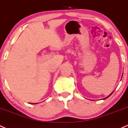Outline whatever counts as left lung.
<instances>
[{
	"label": "left lung",
	"instance_id": "1",
	"mask_svg": "<svg viewBox=\"0 0 128 128\" xmlns=\"http://www.w3.org/2000/svg\"><path fill=\"white\" fill-rule=\"evenodd\" d=\"M122 76H123V75H122ZM114 91H113V92H112V93H111V94H110V95H108V96H107V97H106V98H104V99H107V98H108V97H109L110 96H111V95H112V93H113V92H114Z\"/></svg>",
	"mask_w": 128,
	"mask_h": 128
}]
</instances>
